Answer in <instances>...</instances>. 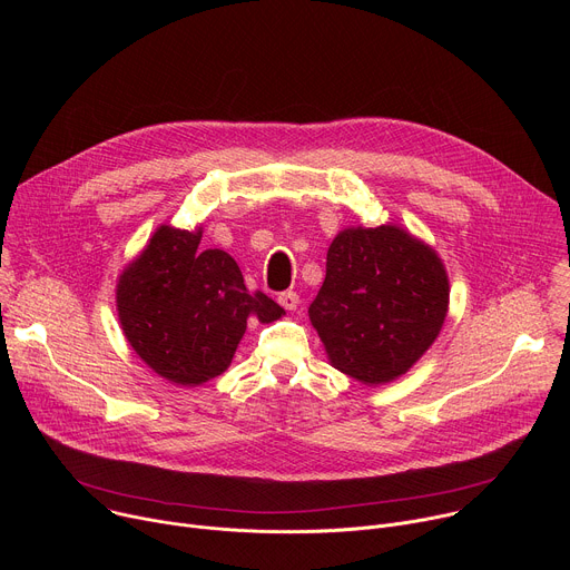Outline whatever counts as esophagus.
Returning <instances> with one entry per match:
<instances>
[{"label":"esophagus","mask_w":570,"mask_h":570,"mask_svg":"<svg viewBox=\"0 0 570 570\" xmlns=\"http://www.w3.org/2000/svg\"><path fill=\"white\" fill-rule=\"evenodd\" d=\"M277 302H279L286 311H295L297 304H299V295H297L295 291H284V293H279Z\"/></svg>","instance_id":"esophagus-1"}]
</instances>
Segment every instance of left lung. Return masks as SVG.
I'll return each mask as SVG.
<instances>
[{
	"label": "left lung",
	"instance_id": "8db88e82",
	"mask_svg": "<svg viewBox=\"0 0 570 570\" xmlns=\"http://www.w3.org/2000/svg\"><path fill=\"white\" fill-rule=\"evenodd\" d=\"M446 311L449 277L431 246L396 225H358L332 240L308 317L336 370L379 385L424 356Z\"/></svg>",
	"mask_w": 570,
	"mask_h": 570
}]
</instances>
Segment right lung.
<instances>
[{
	"mask_svg": "<svg viewBox=\"0 0 570 570\" xmlns=\"http://www.w3.org/2000/svg\"><path fill=\"white\" fill-rule=\"evenodd\" d=\"M203 227L159 225L117 282L121 330L161 379L200 385L227 370L250 320H279L284 308L250 293L236 262L200 250Z\"/></svg>",
	"mask_w": 570,
	"mask_h": 570,
	"instance_id": "obj_1",
	"label": "right lung"
}]
</instances>
